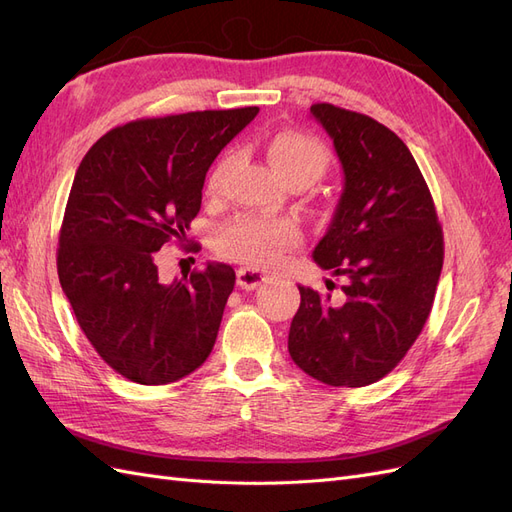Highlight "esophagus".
I'll use <instances>...</instances> for the list:
<instances>
[{
    "mask_svg": "<svg viewBox=\"0 0 512 512\" xmlns=\"http://www.w3.org/2000/svg\"><path fill=\"white\" fill-rule=\"evenodd\" d=\"M265 280H267L265 273L258 271V269L243 267V269L237 271V284H239L241 288H245V290H254V288H258Z\"/></svg>",
    "mask_w": 512,
    "mask_h": 512,
    "instance_id": "1",
    "label": "esophagus"
}]
</instances>
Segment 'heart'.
<instances>
[{"instance_id":"b5f03b06","label":"heart","mask_w":512,"mask_h":512,"mask_svg":"<svg viewBox=\"0 0 512 512\" xmlns=\"http://www.w3.org/2000/svg\"><path fill=\"white\" fill-rule=\"evenodd\" d=\"M267 158L277 173L290 185L314 183L329 166V151L318 138L297 132L280 130L269 136ZM230 166V158L224 156L213 166L207 179V192L218 194ZM303 241V232L292 220H260L245 215L224 226L215 241L218 254L241 262L252 269H273L284 260L286 252Z\"/></svg>"}]
</instances>
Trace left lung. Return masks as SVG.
Listing matches in <instances>:
<instances>
[{
    "instance_id": "obj_1",
    "label": "left lung",
    "mask_w": 512,
    "mask_h": 512,
    "mask_svg": "<svg viewBox=\"0 0 512 512\" xmlns=\"http://www.w3.org/2000/svg\"><path fill=\"white\" fill-rule=\"evenodd\" d=\"M309 111L344 168V192L314 260L346 286L342 299L299 286L288 352L307 376L356 389L393 371L421 335L444 237L421 168L395 132L327 102Z\"/></svg>"
}]
</instances>
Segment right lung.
Returning <instances> with one entry per match:
<instances>
[{"label":"right lung","instance_id":"right-lung-1","mask_svg":"<svg viewBox=\"0 0 512 512\" xmlns=\"http://www.w3.org/2000/svg\"><path fill=\"white\" fill-rule=\"evenodd\" d=\"M256 115L245 106L136 119L106 132L76 170L59 284L91 346L123 378L168 384L211 354L235 271L209 262L166 284L158 252L188 241L209 166Z\"/></svg>","mask_w":512,"mask_h":512}]
</instances>
